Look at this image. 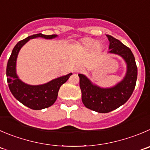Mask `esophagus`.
Segmentation results:
<instances>
[{
	"instance_id": "34e87169",
	"label": "esophagus",
	"mask_w": 150,
	"mask_h": 150,
	"mask_svg": "<svg viewBox=\"0 0 150 150\" xmlns=\"http://www.w3.org/2000/svg\"><path fill=\"white\" fill-rule=\"evenodd\" d=\"M84 71V68H82V67H80V66H78V67H76V68H75V69H74V71H75V72H82V71Z\"/></svg>"
}]
</instances>
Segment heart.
<instances>
[{"instance_id": "b5f03b06", "label": "heart", "mask_w": 150, "mask_h": 150, "mask_svg": "<svg viewBox=\"0 0 150 150\" xmlns=\"http://www.w3.org/2000/svg\"><path fill=\"white\" fill-rule=\"evenodd\" d=\"M82 42H83V45H85V47L88 48H90L95 45V41H94V40L91 39V38H86V39L84 40ZM96 46L98 47L97 44L96 45Z\"/></svg>"}]
</instances>
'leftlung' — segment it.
Returning <instances> with one entry per match:
<instances>
[{
  "instance_id": "1",
  "label": "left lung",
  "mask_w": 150,
  "mask_h": 150,
  "mask_svg": "<svg viewBox=\"0 0 150 150\" xmlns=\"http://www.w3.org/2000/svg\"><path fill=\"white\" fill-rule=\"evenodd\" d=\"M110 41L109 53L122 57L127 63V73L123 80L109 88L93 85L85 75L79 74L82 100L87 108L102 113L117 109L125 103L132 95L136 84L138 69L131 50L119 40L107 35Z\"/></svg>"
}]
</instances>
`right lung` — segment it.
Masks as SVG:
<instances>
[{"label": "right lung", "mask_w": 150, "mask_h": 150, "mask_svg": "<svg viewBox=\"0 0 150 150\" xmlns=\"http://www.w3.org/2000/svg\"><path fill=\"white\" fill-rule=\"evenodd\" d=\"M57 37V35H45L36 34L19 41L14 47L12 54L8 60L6 66V77L8 88L12 95L21 103L32 110H42L51 106L57 99L58 91L61 85L65 83L71 73L50 81L48 83L40 85H30L23 82L16 74V60L19 51L30 39L43 38L52 39Z\"/></svg>", "instance_id": "right-lung-1"}]
</instances>
